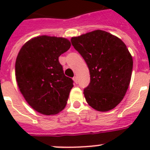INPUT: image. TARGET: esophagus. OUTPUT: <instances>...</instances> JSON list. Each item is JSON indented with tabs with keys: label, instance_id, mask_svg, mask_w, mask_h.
<instances>
[{
	"label": "esophagus",
	"instance_id": "1",
	"mask_svg": "<svg viewBox=\"0 0 150 150\" xmlns=\"http://www.w3.org/2000/svg\"><path fill=\"white\" fill-rule=\"evenodd\" d=\"M73 80H74V82H75V83H76V84H77L78 82H79V80H78V77H77V76H75V77L73 78Z\"/></svg>",
	"mask_w": 150,
	"mask_h": 150
}]
</instances>
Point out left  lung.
I'll return each instance as SVG.
<instances>
[{
	"label": "left lung",
	"mask_w": 150,
	"mask_h": 150,
	"mask_svg": "<svg viewBox=\"0 0 150 150\" xmlns=\"http://www.w3.org/2000/svg\"><path fill=\"white\" fill-rule=\"evenodd\" d=\"M87 64L90 82L84 89L88 104L98 111H108L121 103L129 86L132 57L124 42L103 31L87 33L71 39Z\"/></svg>",
	"instance_id": "1"
}]
</instances>
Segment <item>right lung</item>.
<instances>
[{"instance_id": "1", "label": "right lung", "mask_w": 150, "mask_h": 150, "mask_svg": "<svg viewBox=\"0 0 150 150\" xmlns=\"http://www.w3.org/2000/svg\"><path fill=\"white\" fill-rule=\"evenodd\" d=\"M62 37L40 36L22 46L15 62V77L25 100L36 111L53 115L65 107L73 80L64 74L58 57L70 48Z\"/></svg>"}]
</instances>
